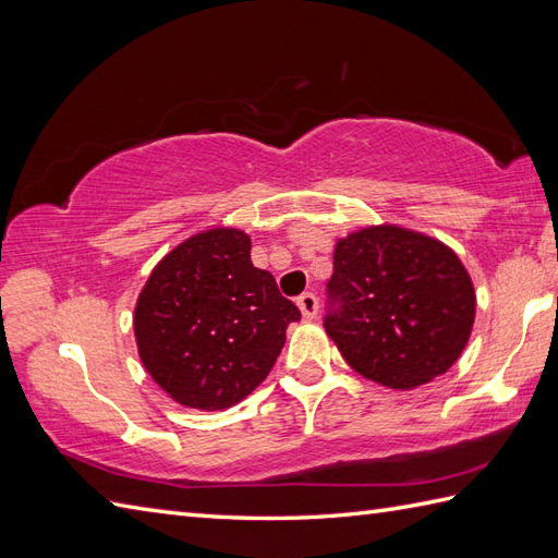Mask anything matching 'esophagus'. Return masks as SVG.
I'll return each mask as SVG.
<instances>
[{"mask_svg": "<svg viewBox=\"0 0 558 558\" xmlns=\"http://www.w3.org/2000/svg\"><path fill=\"white\" fill-rule=\"evenodd\" d=\"M298 306L304 318H314L318 314V298L314 292H304L298 298Z\"/></svg>", "mask_w": 558, "mask_h": 558, "instance_id": "esophagus-1", "label": "esophagus"}]
</instances>
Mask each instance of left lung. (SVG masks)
Here are the masks:
<instances>
[{"instance_id":"1","label":"left lung","mask_w":558,"mask_h":558,"mask_svg":"<svg viewBox=\"0 0 558 558\" xmlns=\"http://www.w3.org/2000/svg\"><path fill=\"white\" fill-rule=\"evenodd\" d=\"M326 294L324 326L342 357L396 390L446 374L475 324V288L460 258L393 225L338 242Z\"/></svg>"}]
</instances>
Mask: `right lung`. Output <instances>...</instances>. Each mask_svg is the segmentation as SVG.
Masks as SVG:
<instances>
[{
	"label": "right lung",
	"mask_w": 558,
	"mask_h": 558,
	"mask_svg": "<svg viewBox=\"0 0 558 558\" xmlns=\"http://www.w3.org/2000/svg\"><path fill=\"white\" fill-rule=\"evenodd\" d=\"M242 230L189 236L153 268L134 312L141 362L177 402L225 410L264 381L300 310L252 264Z\"/></svg>",
	"instance_id": "right-lung-1"
}]
</instances>
